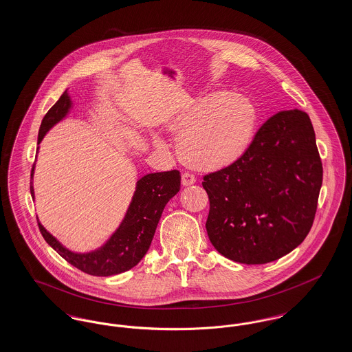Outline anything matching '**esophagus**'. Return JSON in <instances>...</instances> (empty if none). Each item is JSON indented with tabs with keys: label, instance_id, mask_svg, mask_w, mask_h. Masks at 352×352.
I'll return each mask as SVG.
<instances>
[{
	"label": "esophagus",
	"instance_id": "esophagus-1",
	"mask_svg": "<svg viewBox=\"0 0 352 352\" xmlns=\"http://www.w3.org/2000/svg\"><path fill=\"white\" fill-rule=\"evenodd\" d=\"M195 182H197V179H195V177L192 174H190V173H184L182 174V184L184 186H191V184H194Z\"/></svg>",
	"mask_w": 352,
	"mask_h": 352
}]
</instances>
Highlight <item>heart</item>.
Instances as JSON below:
<instances>
[{
    "label": "heart",
    "instance_id": "1",
    "mask_svg": "<svg viewBox=\"0 0 352 352\" xmlns=\"http://www.w3.org/2000/svg\"><path fill=\"white\" fill-rule=\"evenodd\" d=\"M258 112L244 95L212 91L194 99L168 128L177 137L181 160L192 168L218 170L237 162L251 146ZM155 146L165 144L154 138Z\"/></svg>",
    "mask_w": 352,
    "mask_h": 352
}]
</instances>
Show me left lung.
<instances>
[{
    "label": "left lung",
    "mask_w": 352,
    "mask_h": 352,
    "mask_svg": "<svg viewBox=\"0 0 352 352\" xmlns=\"http://www.w3.org/2000/svg\"><path fill=\"white\" fill-rule=\"evenodd\" d=\"M322 177L307 113L300 109L276 113L237 162L203 178L210 199L206 230L211 244L241 264L278 260L309 234Z\"/></svg>",
    "instance_id": "left-lung-1"
}]
</instances>
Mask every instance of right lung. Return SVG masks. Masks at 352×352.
<instances>
[{
	"mask_svg": "<svg viewBox=\"0 0 352 352\" xmlns=\"http://www.w3.org/2000/svg\"><path fill=\"white\" fill-rule=\"evenodd\" d=\"M72 101L67 91L59 98L42 120L38 145L51 128L67 116ZM39 146L36 148V151ZM30 192L34 198L33 175ZM181 188V174L178 170L151 173L137 181L133 198L128 211L115 234L100 248L87 253H76L63 247L52 234L38 221L39 231L51 248L58 252L75 268L91 276L108 277L120 274L135 267L151 247L155 228L168 201Z\"/></svg>",
	"mask_w": 352,
	"mask_h": 352,
	"instance_id": "obj_1",
	"label": "right lung"
}]
</instances>
